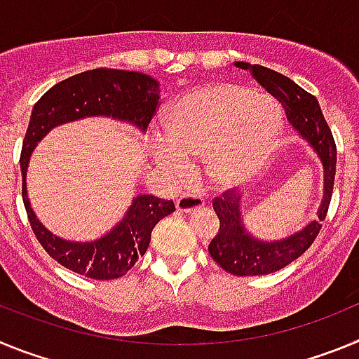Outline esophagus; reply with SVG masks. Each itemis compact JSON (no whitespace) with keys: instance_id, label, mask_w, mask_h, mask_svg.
Instances as JSON below:
<instances>
[{"instance_id":"1","label":"esophagus","mask_w":359,"mask_h":359,"mask_svg":"<svg viewBox=\"0 0 359 359\" xmlns=\"http://www.w3.org/2000/svg\"><path fill=\"white\" fill-rule=\"evenodd\" d=\"M203 207H205V201H203L199 196L183 194L176 199L177 212H185V214H189V212H194V210H198V208H203Z\"/></svg>"}]
</instances>
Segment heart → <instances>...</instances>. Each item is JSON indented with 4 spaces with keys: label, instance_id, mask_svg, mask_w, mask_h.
Segmentation results:
<instances>
[{
    "label": "heart",
    "instance_id": "1",
    "mask_svg": "<svg viewBox=\"0 0 359 359\" xmlns=\"http://www.w3.org/2000/svg\"><path fill=\"white\" fill-rule=\"evenodd\" d=\"M282 133L275 100L231 82L203 86L177 98L161 118L154 160L174 177L185 176L189 160L208 156L219 185H236L273 152Z\"/></svg>",
    "mask_w": 359,
    "mask_h": 359
}]
</instances>
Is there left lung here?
<instances>
[{
  "mask_svg": "<svg viewBox=\"0 0 359 359\" xmlns=\"http://www.w3.org/2000/svg\"><path fill=\"white\" fill-rule=\"evenodd\" d=\"M237 68L250 69L252 77L282 104L294 131L313 147L323 167V198L318 219L284 239L262 241L246 230L241 212V196L226 190L215 198L214 210L219 217V231L208 244V253L224 271L237 277L269 275L286 268L304 255L322 230L331 203L336 174V144L327 122L323 118L318 100L286 75L250 62H236Z\"/></svg>",
  "mask_w": 359,
  "mask_h": 359,
  "instance_id": "1",
  "label": "left lung"
}]
</instances>
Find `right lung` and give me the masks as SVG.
<instances>
[{"mask_svg":"<svg viewBox=\"0 0 359 359\" xmlns=\"http://www.w3.org/2000/svg\"><path fill=\"white\" fill-rule=\"evenodd\" d=\"M160 100V84L151 75L126 69L97 68L77 73L50 88L32 109L30 123L21 149L23 203L28 221L46 253L65 268L95 280H111L126 275L138 257L147 252L151 231L160 219L176 210L174 201L152 194L133 199L115 228L106 236L88 243H75L57 237L39 223L28 201L27 169L36 145L61 123L86 116H109L147 131Z\"/></svg>","mask_w":359,"mask_h":359,"instance_id":"right-lung-1","label":"right lung"}]
</instances>
